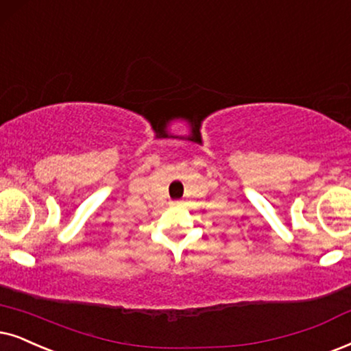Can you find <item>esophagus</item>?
Listing matches in <instances>:
<instances>
[{
  "label": "esophagus",
  "mask_w": 351,
  "mask_h": 351,
  "mask_svg": "<svg viewBox=\"0 0 351 351\" xmlns=\"http://www.w3.org/2000/svg\"><path fill=\"white\" fill-rule=\"evenodd\" d=\"M171 204H173V206H178L180 202H178V201H175V202H171Z\"/></svg>",
  "instance_id": "esophagus-1"
}]
</instances>
